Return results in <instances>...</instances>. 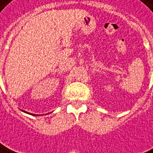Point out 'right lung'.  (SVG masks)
Instances as JSON below:
<instances>
[{
    "label": "right lung",
    "instance_id": "right-lung-1",
    "mask_svg": "<svg viewBox=\"0 0 153 153\" xmlns=\"http://www.w3.org/2000/svg\"><path fill=\"white\" fill-rule=\"evenodd\" d=\"M34 116H35V115H34Z\"/></svg>",
    "mask_w": 153,
    "mask_h": 153
}]
</instances>
